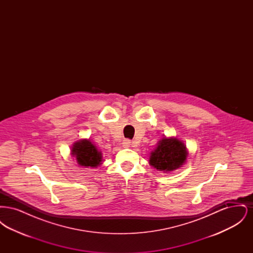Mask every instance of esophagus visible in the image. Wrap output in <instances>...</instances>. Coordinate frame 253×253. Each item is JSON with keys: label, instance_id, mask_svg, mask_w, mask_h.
<instances>
[{"label": "esophagus", "instance_id": "1", "mask_svg": "<svg viewBox=\"0 0 253 253\" xmlns=\"http://www.w3.org/2000/svg\"><path fill=\"white\" fill-rule=\"evenodd\" d=\"M122 144H123V147L128 148V147H130V146L132 145V141H131L130 139H124L123 142H122Z\"/></svg>", "mask_w": 253, "mask_h": 253}]
</instances>
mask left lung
I'll return each instance as SVG.
<instances>
[{"label":"left lung","instance_id":"obj_1","mask_svg":"<svg viewBox=\"0 0 253 253\" xmlns=\"http://www.w3.org/2000/svg\"><path fill=\"white\" fill-rule=\"evenodd\" d=\"M188 157L186 146L176 138H163L152 152L150 164L163 171H170L179 168Z\"/></svg>","mask_w":253,"mask_h":253}]
</instances>
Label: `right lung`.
<instances>
[{
    "instance_id": "obj_1",
    "label": "right lung",
    "mask_w": 253,
    "mask_h": 253,
    "mask_svg": "<svg viewBox=\"0 0 253 253\" xmlns=\"http://www.w3.org/2000/svg\"><path fill=\"white\" fill-rule=\"evenodd\" d=\"M72 155L76 157L78 163L85 167H96L100 164L102 157L96 147L89 140H82L75 143Z\"/></svg>"
}]
</instances>
